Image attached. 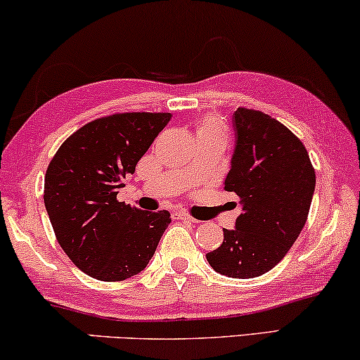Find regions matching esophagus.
I'll use <instances>...</instances> for the list:
<instances>
[{
  "mask_svg": "<svg viewBox=\"0 0 360 360\" xmlns=\"http://www.w3.org/2000/svg\"><path fill=\"white\" fill-rule=\"evenodd\" d=\"M174 218L175 219H181V221H190V223H198V219L191 218V216L188 213H185V211H175Z\"/></svg>",
  "mask_w": 360,
  "mask_h": 360,
  "instance_id": "obj_1",
  "label": "esophagus"
}]
</instances>
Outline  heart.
Returning a JSON list of instances; mask_svg holds the SVG:
<instances>
[{
    "instance_id": "obj_1",
    "label": "heart",
    "mask_w": 360,
    "mask_h": 360,
    "mask_svg": "<svg viewBox=\"0 0 360 360\" xmlns=\"http://www.w3.org/2000/svg\"><path fill=\"white\" fill-rule=\"evenodd\" d=\"M203 136H223L224 137V126L218 117L208 116L198 121V137Z\"/></svg>"
}]
</instances>
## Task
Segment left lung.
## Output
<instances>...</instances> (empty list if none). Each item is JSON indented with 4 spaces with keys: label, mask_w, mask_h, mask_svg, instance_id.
Returning <instances> with one entry per match:
<instances>
[{
    "label": "left lung",
    "mask_w": 360,
    "mask_h": 360,
    "mask_svg": "<svg viewBox=\"0 0 360 360\" xmlns=\"http://www.w3.org/2000/svg\"><path fill=\"white\" fill-rule=\"evenodd\" d=\"M233 127L224 190L239 196L233 208L240 213L206 260L226 277L254 278L274 269L302 233L316 175L302 141L274 117L239 108Z\"/></svg>",
    "instance_id": "obj_1"
}]
</instances>
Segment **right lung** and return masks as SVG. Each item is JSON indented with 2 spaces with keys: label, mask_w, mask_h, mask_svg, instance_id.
I'll return each mask as SVG.
<instances>
[{
  "label": "right lung",
  "mask_w": 360,
  "mask_h": 360,
  "mask_svg": "<svg viewBox=\"0 0 360 360\" xmlns=\"http://www.w3.org/2000/svg\"><path fill=\"white\" fill-rule=\"evenodd\" d=\"M170 112H122L91 121L60 146L49 164L44 203L58 244L82 272L120 282L142 272L170 213L116 200Z\"/></svg>",
  "instance_id": "1"
}]
</instances>
